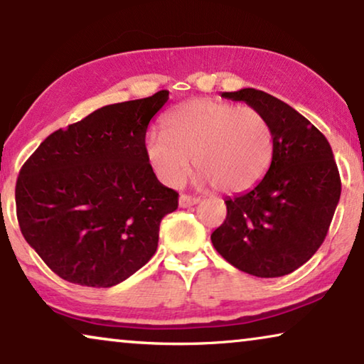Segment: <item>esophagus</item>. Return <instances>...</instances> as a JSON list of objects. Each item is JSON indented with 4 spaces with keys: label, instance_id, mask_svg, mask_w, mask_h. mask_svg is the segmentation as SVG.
<instances>
[{
    "label": "esophagus",
    "instance_id": "34e87169",
    "mask_svg": "<svg viewBox=\"0 0 364 364\" xmlns=\"http://www.w3.org/2000/svg\"><path fill=\"white\" fill-rule=\"evenodd\" d=\"M198 201H200V198H196V196H188V195H181V196H179V200H178L179 206H181V208L193 206V205H196Z\"/></svg>",
    "mask_w": 364,
    "mask_h": 364
}]
</instances>
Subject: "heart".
Here are the masks:
<instances>
[{
  "label": "heart",
  "instance_id": "heart-1",
  "mask_svg": "<svg viewBox=\"0 0 364 364\" xmlns=\"http://www.w3.org/2000/svg\"><path fill=\"white\" fill-rule=\"evenodd\" d=\"M144 153L164 185H181L193 158L198 181L236 195L255 188L268 173L274 134L266 116L251 106L196 98L164 114L163 132L144 138Z\"/></svg>",
  "mask_w": 364,
  "mask_h": 364
}]
</instances>
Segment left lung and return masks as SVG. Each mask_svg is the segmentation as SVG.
<instances>
[{
  "mask_svg": "<svg viewBox=\"0 0 364 364\" xmlns=\"http://www.w3.org/2000/svg\"><path fill=\"white\" fill-rule=\"evenodd\" d=\"M223 98L261 111L274 134L273 161L253 190L226 198V220L211 243L228 263L258 278L303 266L323 245L341 195L328 139L296 109L264 91L243 88Z\"/></svg>",
  "mask_w": 364,
  "mask_h": 364,
  "instance_id": "left-lung-1",
  "label": "left lung"
}]
</instances>
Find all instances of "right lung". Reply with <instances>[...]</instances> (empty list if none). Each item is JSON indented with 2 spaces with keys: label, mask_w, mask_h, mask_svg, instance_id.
I'll return each instance as SVG.
<instances>
[{
  "label": "right lung",
  "mask_w": 364,
  "mask_h": 364,
  "mask_svg": "<svg viewBox=\"0 0 364 364\" xmlns=\"http://www.w3.org/2000/svg\"><path fill=\"white\" fill-rule=\"evenodd\" d=\"M168 98L163 90L103 106L51 133L23 164L19 230L60 278L109 288L156 253L159 223L178 208V193L158 181L144 138Z\"/></svg>",
  "instance_id": "obj_1"
}]
</instances>
